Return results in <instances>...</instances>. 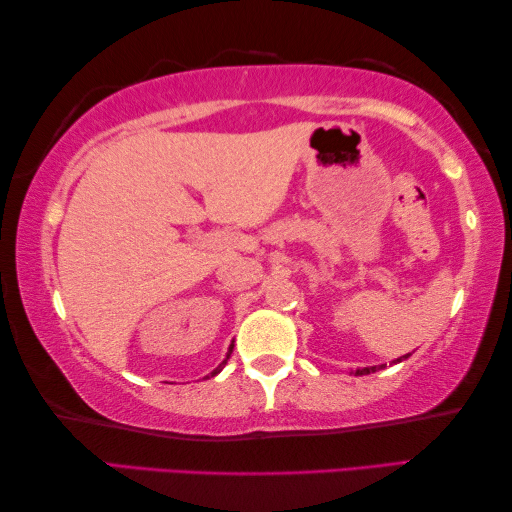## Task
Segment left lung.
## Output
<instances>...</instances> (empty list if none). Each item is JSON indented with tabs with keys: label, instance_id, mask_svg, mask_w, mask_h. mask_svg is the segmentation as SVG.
I'll return each mask as SVG.
<instances>
[{
	"label": "left lung",
	"instance_id": "1",
	"mask_svg": "<svg viewBox=\"0 0 512 512\" xmlns=\"http://www.w3.org/2000/svg\"><path fill=\"white\" fill-rule=\"evenodd\" d=\"M410 354H406V356H399L397 360H392V363H401V360H406ZM385 365H372V367H360V370H356L354 374L356 376H363V374H372V372H376V370H383Z\"/></svg>",
	"mask_w": 512,
	"mask_h": 512
}]
</instances>
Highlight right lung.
<instances>
[{
  "label": "right lung",
  "mask_w": 512,
  "mask_h": 512,
  "mask_svg": "<svg viewBox=\"0 0 512 512\" xmlns=\"http://www.w3.org/2000/svg\"><path fill=\"white\" fill-rule=\"evenodd\" d=\"M231 351H233V345H231V347H229V354H226V358H224V360H222V363H220V365H217V367H215V370H213V372H211V376H215V374H220V372H222V367H224V365H226V360H229V356H231Z\"/></svg>",
  "instance_id": "right-lung-1"
}]
</instances>
